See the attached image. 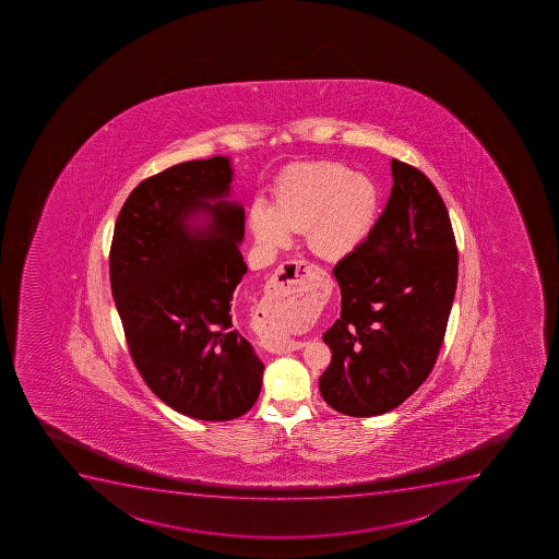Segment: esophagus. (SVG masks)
Instances as JSON below:
<instances>
[{"label": "esophagus", "instance_id": "1", "mask_svg": "<svg viewBox=\"0 0 559 559\" xmlns=\"http://www.w3.org/2000/svg\"><path fill=\"white\" fill-rule=\"evenodd\" d=\"M312 269L313 265L305 260L285 261L283 265L277 266V271L266 285V298L274 302L296 301L301 298L302 294L307 293V277ZM301 346L299 341L283 340L269 343L265 348L272 354L283 355L296 352Z\"/></svg>", "mask_w": 559, "mask_h": 559}]
</instances>
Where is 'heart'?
I'll use <instances>...</instances> for the list:
<instances>
[{
    "label": "heart",
    "instance_id": "1",
    "mask_svg": "<svg viewBox=\"0 0 559 559\" xmlns=\"http://www.w3.org/2000/svg\"><path fill=\"white\" fill-rule=\"evenodd\" d=\"M379 214V189L365 175L335 163L302 164L277 180L272 207L252 205L249 227L260 246L280 249L290 233H307L312 252L337 261L357 251ZM305 316L283 318L276 337L298 330Z\"/></svg>",
    "mask_w": 559,
    "mask_h": 559
}]
</instances>
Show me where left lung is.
<instances>
[{"label":"left lung","instance_id":"left-lung-1","mask_svg":"<svg viewBox=\"0 0 559 559\" xmlns=\"http://www.w3.org/2000/svg\"><path fill=\"white\" fill-rule=\"evenodd\" d=\"M386 210L335 265L341 316L323 334L332 362L319 392L335 412H392L428 379L453 307L459 251L448 210L423 171L392 160Z\"/></svg>","mask_w":559,"mask_h":559}]
</instances>
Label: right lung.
Listing matches in <instances>:
<instances>
[{
  "instance_id": "right-lung-1",
  "label": "right lung",
  "mask_w": 559,
  "mask_h": 559,
  "mask_svg": "<svg viewBox=\"0 0 559 559\" xmlns=\"http://www.w3.org/2000/svg\"><path fill=\"white\" fill-rule=\"evenodd\" d=\"M230 182L229 157L142 180L110 251L111 294L136 370L175 412L211 423L249 412L265 368L236 326L246 211L227 200Z\"/></svg>"
}]
</instances>
